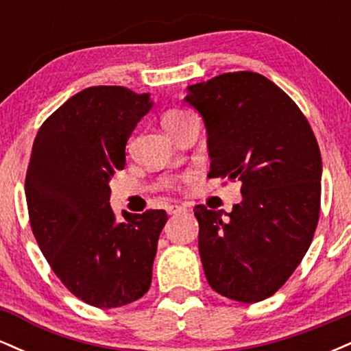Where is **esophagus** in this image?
I'll use <instances>...</instances> for the list:
<instances>
[{"instance_id": "esophagus-1", "label": "esophagus", "mask_w": 351, "mask_h": 351, "mask_svg": "<svg viewBox=\"0 0 351 351\" xmlns=\"http://www.w3.org/2000/svg\"><path fill=\"white\" fill-rule=\"evenodd\" d=\"M167 211L168 215H178V213L186 211V206H181V204H168Z\"/></svg>"}]
</instances>
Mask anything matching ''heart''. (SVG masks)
<instances>
[{
	"mask_svg": "<svg viewBox=\"0 0 351 351\" xmlns=\"http://www.w3.org/2000/svg\"><path fill=\"white\" fill-rule=\"evenodd\" d=\"M193 119H195V115L189 114L186 110H170L163 115L162 123L165 130H167L170 135H173L178 128H181L184 123Z\"/></svg>",
	"mask_w": 351,
	"mask_h": 351,
	"instance_id": "1",
	"label": "heart"
}]
</instances>
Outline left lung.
<instances>
[{
    "label": "left lung",
    "instance_id": "1",
    "mask_svg": "<svg viewBox=\"0 0 351 351\" xmlns=\"http://www.w3.org/2000/svg\"><path fill=\"white\" fill-rule=\"evenodd\" d=\"M186 90L184 102L206 127L208 178L243 181L231 213L195 206L204 274L221 295L261 302L292 276L315 232V135L295 102L256 72H228Z\"/></svg>",
    "mask_w": 351,
    "mask_h": 351
}]
</instances>
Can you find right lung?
I'll list each match as a JSON object with an SVG mask.
<instances>
[{
  "label": "right lung",
  "instance_id": "obj_1",
  "mask_svg": "<svg viewBox=\"0 0 351 351\" xmlns=\"http://www.w3.org/2000/svg\"><path fill=\"white\" fill-rule=\"evenodd\" d=\"M150 94L122 86L80 90L39 128L26 173L31 228L60 282L88 305L115 308L150 289L163 209L143 215L110 206L125 145L150 112Z\"/></svg>",
  "mask_w": 351,
  "mask_h": 351
}]
</instances>
